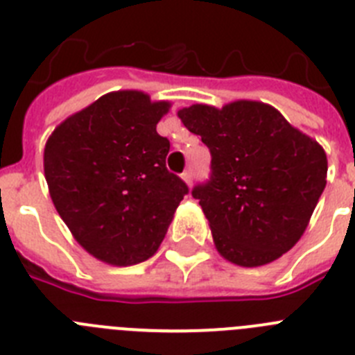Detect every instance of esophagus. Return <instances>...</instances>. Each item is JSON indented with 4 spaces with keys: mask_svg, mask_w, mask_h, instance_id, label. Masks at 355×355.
<instances>
[{
    "mask_svg": "<svg viewBox=\"0 0 355 355\" xmlns=\"http://www.w3.org/2000/svg\"><path fill=\"white\" fill-rule=\"evenodd\" d=\"M181 178H183L184 183H187L188 187H190V184H192V181H193V172L190 171V168H188V171H184L183 174H181Z\"/></svg>",
    "mask_w": 355,
    "mask_h": 355,
    "instance_id": "esophagus-1",
    "label": "esophagus"
}]
</instances>
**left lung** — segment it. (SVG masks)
Wrapping results in <instances>:
<instances>
[{"instance_id": "obj_1", "label": "left lung", "mask_w": 355, "mask_h": 355, "mask_svg": "<svg viewBox=\"0 0 355 355\" xmlns=\"http://www.w3.org/2000/svg\"><path fill=\"white\" fill-rule=\"evenodd\" d=\"M211 153L193 187L216 250L240 266L275 261L300 240L327 178V156L270 105L234 101L178 112Z\"/></svg>"}]
</instances>
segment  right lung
Returning a JSON list of instances; mask_svg holds the SVG:
<instances>
[{
  "mask_svg": "<svg viewBox=\"0 0 355 355\" xmlns=\"http://www.w3.org/2000/svg\"><path fill=\"white\" fill-rule=\"evenodd\" d=\"M167 101L119 90L65 119L44 149L53 205L94 258L130 266L158 250L188 193L167 171L171 142L156 124Z\"/></svg>",
  "mask_w": 355,
  "mask_h": 355,
  "instance_id": "obj_1",
  "label": "right lung"
}]
</instances>
